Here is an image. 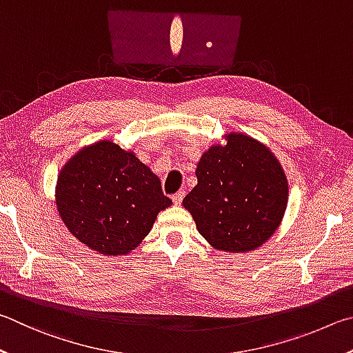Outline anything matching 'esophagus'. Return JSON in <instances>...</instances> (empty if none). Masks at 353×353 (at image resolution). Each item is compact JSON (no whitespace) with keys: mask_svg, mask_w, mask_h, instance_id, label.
I'll list each match as a JSON object with an SVG mask.
<instances>
[{"mask_svg":"<svg viewBox=\"0 0 353 353\" xmlns=\"http://www.w3.org/2000/svg\"><path fill=\"white\" fill-rule=\"evenodd\" d=\"M183 199H184L183 190H180V192H176L175 195H172V201H173V205H175V206H180Z\"/></svg>","mask_w":353,"mask_h":353,"instance_id":"obj_1","label":"esophagus"}]
</instances>
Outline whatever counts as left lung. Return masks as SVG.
<instances>
[{
    "instance_id": "obj_1",
    "label": "left lung",
    "mask_w": 353,
    "mask_h": 353,
    "mask_svg": "<svg viewBox=\"0 0 353 353\" xmlns=\"http://www.w3.org/2000/svg\"><path fill=\"white\" fill-rule=\"evenodd\" d=\"M196 186L183 200L212 248L246 252L262 246L282 223L288 180L274 153L246 133L225 134L196 164Z\"/></svg>"
}]
</instances>
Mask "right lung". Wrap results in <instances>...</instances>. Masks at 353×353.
<instances>
[{"instance_id": "1", "label": "right lung", "mask_w": 353, "mask_h": 353, "mask_svg": "<svg viewBox=\"0 0 353 353\" xmlns=\"http://www.w3.org/2000/svg\"><path fill=\"white\" fill-rule=\"evenodd\" d=\"M170 205L150 167L110 139L74 153L55 184V208L68 231L103 256L138 248Z\"/></svg>"}]
</instances>
